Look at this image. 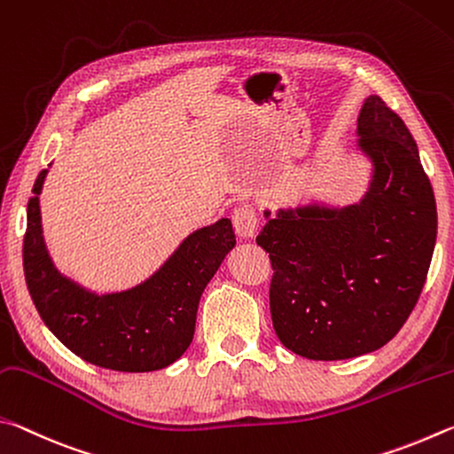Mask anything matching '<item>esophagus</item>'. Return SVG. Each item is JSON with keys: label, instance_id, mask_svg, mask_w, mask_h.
<instances>
[{"label": "esophagus", "instance_id": "obj_1", "mask_svg": "<svg viewBox=\"0 0 454 454\" xmlns=\"http://www.w3.org/2000/svg\"><path fill=\"white\" fill-rule=\"evenodd\" d=\"M233 227L241 239H253L259 227L257 211L251 205H241L233 211Z\"/></svg>", "mask_w": 454, "mask_h": 454}]
</instances>
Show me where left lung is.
<instances>
[{
  "instance_id": "obj_1",
  "label": "left lung",
  "mask_w": 454,
  "mask_h": 454,
  "mask_svg": "<svg viewBox=\"0 0 454 454\" xmlns=\"http://www.w3.org/2000/svg\"><path fill=\"white\" fill-rule=\"evenodd\" d=\"M356 147L372 165L359 203L265 209L277 337L313 361L387 345L415 309L436 243V203L417 143L379 95L364 99Z\"/></svg>"
}]
</instances>
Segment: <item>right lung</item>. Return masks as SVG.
Returning <instances> with one entry per match:
<instances>
[{"label": "right lung", "instance_id": "right-lung-1", "mask_svg": "<svg viewBox=\"0 0 454 454\" xmlns=\"http://www.w3.org/2000/svg\"><path fill=\"white\" fill-rule=\"evenodd\" d=\"M37 175L27 203L23 271L39 317L71 353L103 369L149 372L169 367L193 340L207 283L235 247L229 219L189 233L171 257L131 289L95 293L53 265L43 239Z\"/></svg>", "mask_w": 454, "mask_h": 454}]
</instances>
